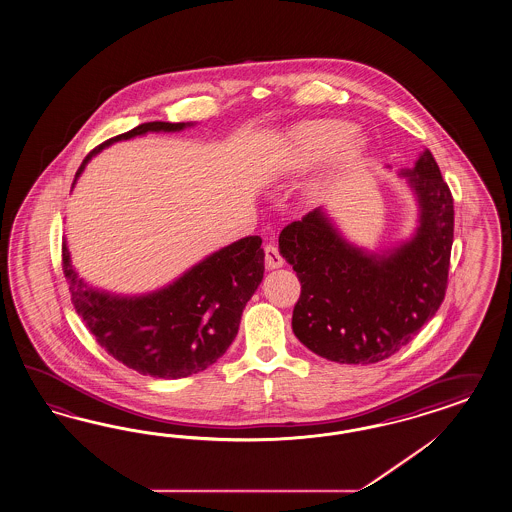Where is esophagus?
Listing matches in <instances>:
<instances>
[{"mask_svg":"<svg viewBox=\"0 0 512 512\" xmlns=\"http://www.w3.org/2000/svg\"><path fill=\"white\" fill-rule=\"evenodd\" d=\"M263 252H265V267H267V269H278V267H282V265H284V258H282V254L278 252V249H276L273 243L265 245V247H263Z\"/></svg>","mask_w":512,"mask_h":512,"instance_id":"1","label":"esophagus"}]
</instances>
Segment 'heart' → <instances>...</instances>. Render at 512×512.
<instances>
[{"instance_id":"obj_1","label":"heart","mask_w":512,"mask_h":512,"mask_svg":"<svg viewBox=\"0 0 512 512\" xmlns=\"http://www.w3.org/2000/svg\"><path fill=\"white\" fill-rule=\"evenodd\" d=\"M353 122L340 118H319L297 126L280 156V172L304 174L332 158L351 163L362 152V141L354 135Z\"/></svg>"}]
</instances>
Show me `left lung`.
<instances>
[{
    "mask_svg": "<svg viewBox=\"0 0 512 512\" xmlns=\"http://www.w3.org/2000/svg\"><path fill=\"white\" fill-rule=\"evenodd\" d=\"M420 204L416 236L386 254L347 243L321 210L278 237L301 297L291 327L312 353L340 364H375L412 340L446 297L455 210L433 154L401 172Z\"/></svg>",
    "mask_w": 512,
    "mask_h": 512,
    "instance_id": "obj_1",
    "label": "left lung"
}]
</instances>
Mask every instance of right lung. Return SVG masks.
<instances>
[{
    "label": "right lung",
    "mask_w": 512,
    "mask_h": 512,
    "mask_svg": "<svg viewBox=\"0 0 512 512\" xmlns=\"http://www.w3.org/2000/svg\"><path fill=\"white\" fill-rule=\"evenodd\" d=\"M189 122H145L96 146L89 159L117 141L148 132H180ZM72 184V185H74ZM262 239L249 236L213 252L167 288L118 297L87 286L63 243V273L72 302L96 341L141 375L182 379L217 362L236 338L245 304L263 278Z\"/></svg>",
    "instance_id": "add662e5"
}]
</instances>
